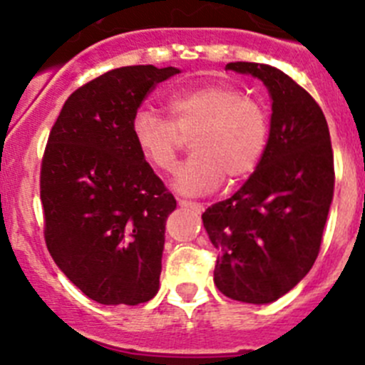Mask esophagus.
Here are the masks:
<instances>
[{
	"mask_svg": "<svg viewBox=\"0 0 365 365\" xmlns=\"http://www.w3.org/2000/svg\"><path fill=\"white\" fill-rule=\"evenodd\" d=\"M178 204L182 205V207L195 209L196 213H200V211H204V204H198V202H191V200H183V198H178Z\"/></svg>",
	"mask_w": 365,
	"mask_h": 365,
	"instance_id": "esophagus-1",
	"label": "esophagus"
}]
</instances>
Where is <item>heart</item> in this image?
<instances>
[{"instance_id":"1","label":"heart","mask_w":365,"mask_h":365,"mask_svg":"<svg viewBox=\"0 0 365 365\" xmlns=\"http://www.w3.org/2000/svg\"><path fill=\"white\" fill-rule=\"evenodd\" d=\"M170 119L139 108L130 121V135L141 158L156 170H170L190 135L195 152L174 173L173 187L183 195L213 191L224 180L248 176L264 154L268 119L255 101L227 84H205L176 91L167 99Z\"/></svg>"}]
</instances>
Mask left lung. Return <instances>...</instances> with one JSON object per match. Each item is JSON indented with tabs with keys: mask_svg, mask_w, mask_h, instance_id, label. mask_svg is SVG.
Segmentation results:
<instances>
[{
	"mask_svg": "<svg viewBox=\"0 0 365 365\" xmlns=\"http://www.w3.org/2000/svg\"><path fill=\"white\" fill-rule=\"evenodd\" d=\"M270 93L264 154L235 195L202 215L218 250L215 284L224 296L264 305L292 290L318 257L334 191V161L322 108L287 73L230 62Z\"/></svg>",
	"mask_w": 365,
	"mask_h": 365,
	"instance_id": "8db88e82",
	"label": "left lung"
}]
</instances>
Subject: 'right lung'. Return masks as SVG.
I'll use <instances>...</instances> for the list:
<instances>
[{
	"label": "right lung",
	"mask_w": 365,
	"mask_h": 365,
	"mask_svg": "<svg viewBox=\"0 0 365 365\" xmlns=\"http://www.w3.org/2000/svg\"><path fill=\"white\" fill-rule=\"evenodd\" d=\"M178 68L126 66L69 95L40 174L46 244L66 277L101 305L158 294L165 222L176 200L130 135L150 90Z\"/></svg>",
	"instance_id": "1"
}]
</instances>
